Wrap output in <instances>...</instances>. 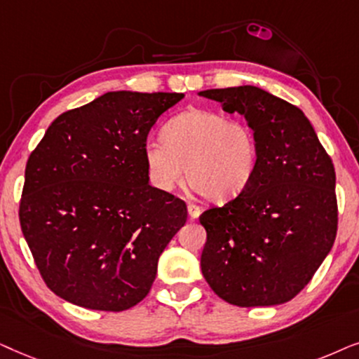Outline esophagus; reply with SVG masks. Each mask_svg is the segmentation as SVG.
I'll return each instance as SVG.
<instances>
[{
  "label": "esophagus",
  "instance_id": "1",
  "mask_svg": "<svg viewBox=\"0 0 359 359\" xmlns=\"http://www.w3.org/2000/svg\"><path fill=\"white\" fill-rule=\"evenodd\" d=\"M187 212H189V217L195 219L200 217V213H202V208L198 207V205H194V203H189L187 205Z\"/></svg>",
  "mask_w": 359,
  "mask_h": 359
}]
</instances>
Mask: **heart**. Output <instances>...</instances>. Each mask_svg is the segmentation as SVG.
<instances>
[{"label": "heart", "mask_w": 359, "mask_h": 359, "mask_svg": "<svg viewBox=\"0 0 359 359\" xmlns=\"http://www.w3.org/2000/svg\"><path fill=\"white\" fill-rule=\"evenodd\" d=\"M142 152L156 189L174 190L187 167L190 185L213 202L240 195L259 162L257 137L250 124L202 108L170 118L162 130V141H147Z\"/></svg>", "instance_id": "obj_1"}]
</instances>
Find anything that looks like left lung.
Instances as JSON below:
<instances>
[{
  "mask_svg": "<svg viewBox=\"0 0 359 359\" xmlns=\"http://www.w3.org/2000/svg\"><path fill=\"white\" fill-rule=\"evenodd\" d=\"M200 97L240 113L255 130L259 162L235 200L200 215L205 280L238 307L289 302L310 283L337 236L335 167L302 109L243 85Z\"/></svg>",
  "mask_w": 359,
  "mask_h": 359,
  "instance_id": "obj_1",
  "label": "left lung"
}]
</instances>
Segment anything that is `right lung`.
<instances>
[{"label":"right lung","mask_w":359,"mask_h":359,"mask_svg":"<svg viewBox=\"0 0 359 359\" xmlns=\"http://www.w3.org/2000/svg\"><path fill=\"white\" fill-rule=\"evenodd\" d=\"M182 98L108 92L55 118L29 156L19 222L47 287L67 302L121 312L149 294L187 207L151 187L142 151Z\"/></svg>","instance_id":"add662e5"}]
</instances>
